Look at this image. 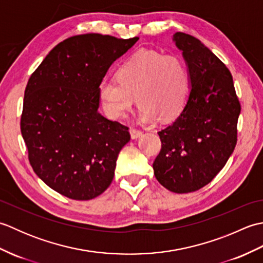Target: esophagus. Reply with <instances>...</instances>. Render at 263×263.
<instances>
[{
  "instance_id": "esophagus-1",
  "label": "esophagus",
  "mask_w": 263,
  "mask_h": 263,
  "mask_svg": "<svg viewBox=\"0 0 263 263\" xmlns=\"http://www.w3.org/2000/svg\"><path fill=\"white\" fill-rule=\"evenodd\" d=\"M130 135L132 139H138L142 136V131L137 130V128H130Z\"/></svg>"
}]
</instances>
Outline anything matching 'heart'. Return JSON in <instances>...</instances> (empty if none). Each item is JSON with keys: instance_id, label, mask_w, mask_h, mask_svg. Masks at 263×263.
Instances as JSON below:
<instances>
[{"instance_id": "1", "label": "heart", "mask_w": 263, "mask_h": 263, "mask_svg": "<svg viewBox=\"0 0 263 263\" xmlns=\"http://www.w3.org/2000/svg\"><path fill=\"white\" fill-rule=\"evenodd\" d=\"M117 81L103 80L99 99L110 119H122L136 103L142 122L171 121L185 106L191 78L185 62L177 55L139 51L117 70Z\"/></svg>"}]
</instances>
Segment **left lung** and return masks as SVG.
<instances>
[{
    "mask_svg": "<svg viewBox=\"0 0 263 263\" xmlns=\"http://www.w3.org/2000/svg\"><path fill=\"white\" fill-rule=\"evenodd\" d=\"M173 42L191 78V90L174 122L158 132L161 150L153 167L172 192L197 191L212 181L234 152L241 105L226 65L199 39L184 32Z\"/></svg>",
    "mask_w": 263,
    "mask_h": 263,
    "instance_id": "obj_1",
    "label": "left lung"
}]
</instances>
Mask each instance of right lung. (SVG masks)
Wrapping results in <instances>:
<instances>
[{
  "mask_svg": "<svg viewBox=\"0 0 263 263\" xmlns=\"http://www.w3.org/2000/svg\"><path fill=\"white\" fill-rule=\"evenodd\" d=\"M86 33L55 46L25 90L21 135L30 165L54 191L73 200L102 194L114 177L128 127L98 111V87L138 42Z\"/></svg>",
  "mask_w": 263,
  "mask_h": 263,
  "instance_id": "add662e5",
  "label": "right lung"
}]
</instances>
